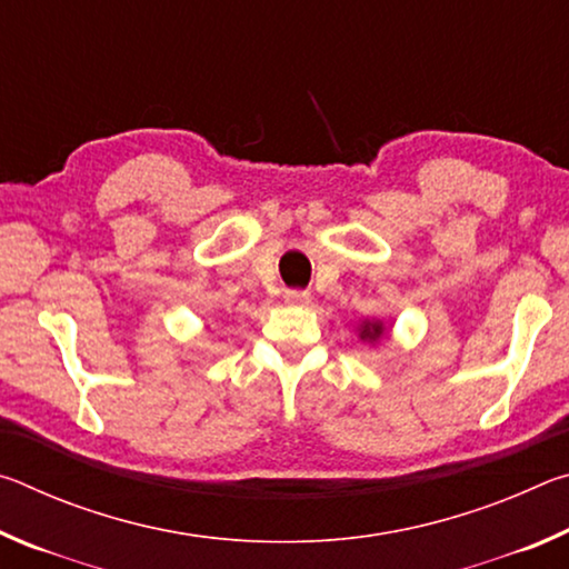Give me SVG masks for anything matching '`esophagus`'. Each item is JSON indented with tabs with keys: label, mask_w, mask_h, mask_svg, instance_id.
I'll list each match as a JSON object with an SVG mask.
<instances>
[{
	"label": "esophagus",
	"mask_w": 569,
	"mask_h": 569,
	"mask_svg": "<svg viewBox=\"0 0 569 569\" xmlns=\"http://www.w3.org/2000/svg\"><path fill=\"white\" fill-rule=\"evenodd\" d=\"M286 303H293V306H306L308 301H311V293L308 291H301V288H288V291L283 293Z\"/></svg>",
	"instance_id": "obj_1"
}]
</instances>
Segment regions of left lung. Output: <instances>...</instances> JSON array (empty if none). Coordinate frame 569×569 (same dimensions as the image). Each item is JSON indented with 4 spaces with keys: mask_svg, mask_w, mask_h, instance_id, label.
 I'll return each instance as SVG.
<instances>
[{
    "mask_svg": "<svg viewBox=\"0 0 569 569\" xmlns=\"http://www.w3.org/2000/svg\"><path fill=\"white\" fill-rule=\"evenodd\" d=\"M383 333V329H381V323H366L363 329H361V339H379V336Z\"/></svg>",
    "mask_w": 569,
    "mask_h": 569,
    "instance_id": "1",
    "label": "left lung"
}]
</instances>
